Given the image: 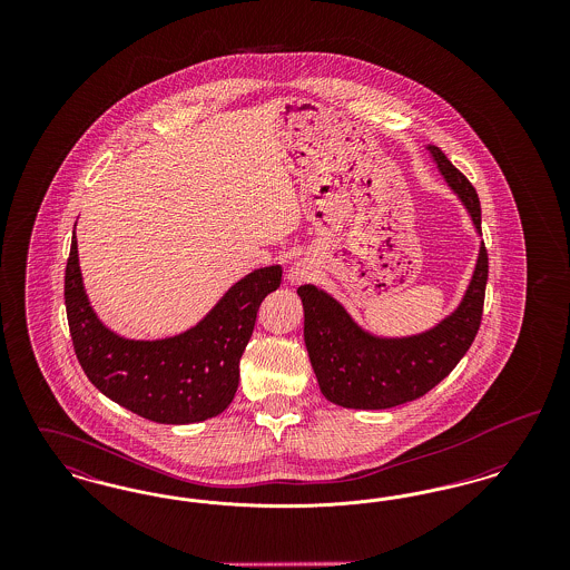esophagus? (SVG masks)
Instances as JSON below:
<instances>
[{"label": "esophagus", "mask_w": 570, "mask_h": 570, "mask_svg": "<svg viewBox=\"0 0 570 570\" xmlns=\"http://www.w3.org/2000/svg\"><path fill=\"white\" fill-rule=\"evenodd\" d=\"M305 277H307V269H305L301 263L291 267V272H288V279H291L293 284H301Z\"/></svg>", "instance_id": "obj_1"}]
</instances>
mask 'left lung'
<instances>
[{"mask_svg": "<svg viewBox=\"0 0 570 570\" xmlns=\"http://www.w3.org/2000/svg\"><path fill=\"white\" fill-rule=\"evenodd\" d=\"M449 188L458 194L481 235V203L472 184L440 147L428 145ZM488 249L479 258L460 305L438 325L406 337H380L354 323L340 301L314 284L298 286L303 337L318 386L328 402L356 410H384L419 400L446 379L472 346L483 316Z\"/></svg>", "mask_w": 570, "mask_h": 570, "instance_id": "left-lung-1", "label": "left lung"}]
</instances>
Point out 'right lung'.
Masks as SVG:
<instances>
[{
  "instance_id": "obj_1",
  "label": "right lung",
  "mask_w": 570,
  "mask_h": 570,
  "mask_svg": "<svg viewBox=\"0 0 570 570\" xmlns=\"http://www.w3.org/2000/svg\"><path fill=\"white\" fill-rule=\"evenodd\" d=\"M279 282V265L254 269L188 331L128 340L102 325L89 305L72 237L63 286L72 346L87 379L115 404L164 425L200 423L233 402L258 307Z\"/></svg>"
}]
</instances>
